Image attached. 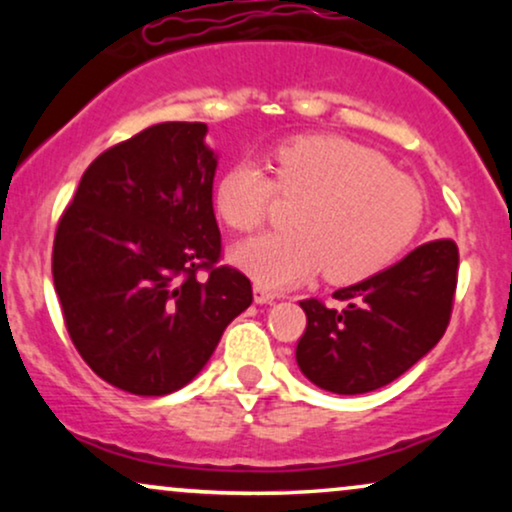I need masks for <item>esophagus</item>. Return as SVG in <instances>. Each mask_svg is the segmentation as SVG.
I'll list each match as a JSON object with an SVG mask.
<instances>
[{
  "instance_id": "34e87169",
  "label": "esophagus",
  "mask_w": 512,
  "mask_h": 512,
  "mask_svg": "<svg viewBox=\"0 0 512 512\" xmlns=\"http://www.w3.org/2000/svg\"><path fill=\"white\" fill-rule=\"evenodd\" d=\"M276 298V293L274 291H269V289H264L262 284H255V303H272Z\"/></svg>"
}]
</instances>
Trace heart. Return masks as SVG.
I'll return each instance as SVG.
<instances>
[{"mask_svg": "<svg viewBox=\"0 0 512 512\" xmlns=\"http://www.w3.org/2000/svg\"><path fill=\"white\" fill-rule=\"evenodd\" d=\"M274 178L252 161L233 163L216 182L214 209L236 233H252L276 197L293 199L296 231L267 233L233 252L257 284L281 289L325 269L334 284L383 272L421 221L416 185L366 146L339 137H296L276 146Z\"/></svg>", "mask_w": 512, "mask_h": 512, "instance_id": "obj_1", "label": "heart"}]
</instances>
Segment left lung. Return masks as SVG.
<instances>
[{"instance_id": "obj_1", "label": "left lung", "mask_w": 512, "mask_h": 512, "mask_svg": "<svg viewBox=\"0 0 512 512\" xmlns=\"http://www.w3.org/2000/svg\"><path fill=\"white\" fill-rule=\"evenodd\" d=\"M457 267L455 240H428L385 272L334 291L337 305L305 298L298 368L337 395H363L397 380L448 330Z\"/></svg>"}]
</instances>
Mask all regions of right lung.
<instances>
[{"label": "right lung", "instance_id": "right-lung-1", "mask_svg": "<svg viewBox=\"0 0 512 512\" xmlns=\"http://www.w3.org/2000/svg\"><path fill=\"white\" fill-rule=\"evenodd\" d=\"M204 134V122H163L105 149L57 223L52 279L69 339L132 395L190 383L252 303L248 276L219 264Z\"/></svg>", "mask_w": 512, "mask_h": 512}]
</instances>
